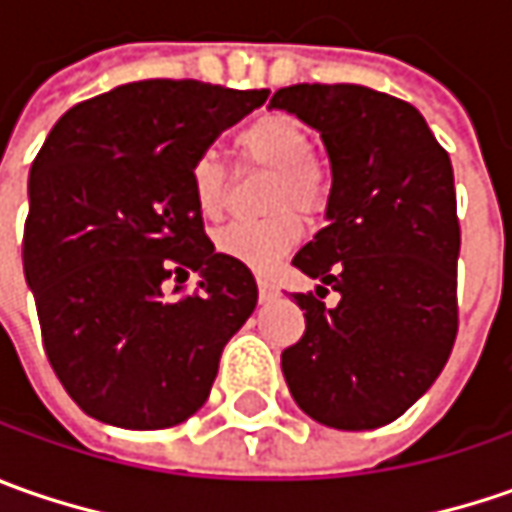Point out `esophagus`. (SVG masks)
Instances as JSON below:
<instances>
[{"label": "esophagus", "instance_id": "esophagus-1", "mask_svg": "<svg viewBox=\"0 0 512 512\" xmlns=\"http://www.w3.org/2000/svg\"><path fill=\"white\" fill-rule=\"evenodd\" d=\"M279 290H276V285L273 282H267V279H259V299L262 302H270L273 296H276Z\"/></svg>", "mask_w": 512, "mask_h": 512}]
</instances>
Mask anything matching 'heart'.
Wrapping results in <instances>:
<instances>
[{
    "label": "heart",
    "mask_w": 512,
    "mask_h": 512,
    "mask_svg": "<svg viewBox=\"0 0 512 512\" xmlns=\"http://www.w3.org/2000/svg\"><path fill=\"white\" fill-rule=\"evenodd\" d=\"M236 148L245 156V162L276 173L270 205L296 207L305 216L322 210L327 199V179L322 168L313 162V136L299 119L287 113H265L242 128L236 136ZM190 196L199 216H222L227 205V168L213 150H205L193 159ZM296 242L299 222L290 213H276L262 222H233L213 236V245L222 256L245 265L253 273L273 270L296 247Z\"/></svg>",
    "instance_id": "obj_1"
}]
</instances>
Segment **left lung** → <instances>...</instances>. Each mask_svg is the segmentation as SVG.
I'll use <instances>...</instances> for the list:
<instances>
[{
	"label": "left lung",
	"mask_w": 512,
	"mask_h": 512,
	"mask_svg": "<svg viewBox=\"0 0 512 512\" xmlns=\"http://www.w3.org/2000/svg\"><path fill=\"white\" fill-rule=\"evenodd\" d=\"M270 108L313 128L330 159L327 225L293 265L305 336L282 353L290 396L313 422L373 430L436 382L456 342L459 219L450 156L419 110L364 85H290ZM327 286L340 305L327 308Z\"/></svg>",
	"instance_id": "obj_1"
}]
</instances>
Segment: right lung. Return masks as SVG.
<instances>
[{"label":"right lung","instance_id":"add662e5","mask_svg":"<svg viewBox=\"0 0 512 512\" xmlns=\"http://www.w3.org/2000/svg\"><path fill=\"white\" fill-rule=\"evenodd\" d=\"M267 93L130 82L70 108L36 153L25 279L50 367L93 419L162 430L207 402L259 290L205 236L190 165ZM187 269L200 290L168 294L164 282Z\"/></svg>","mask_w":512,"mask_h":512}]
</instances>
